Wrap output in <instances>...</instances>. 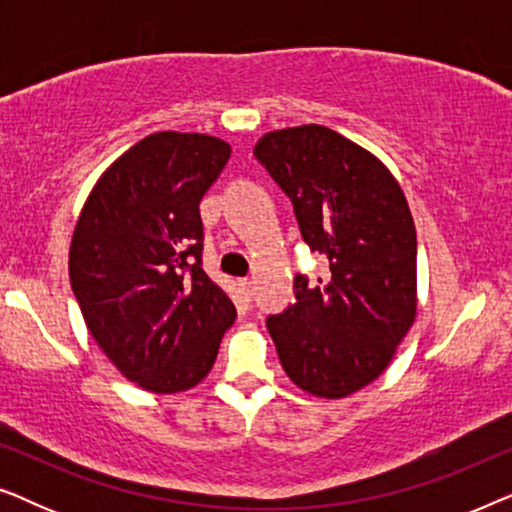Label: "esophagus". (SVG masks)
I'll return each instance as SVG.
<instances>
[{
	"mask_svg": "<svg viewBox=\"0 0 512 512\" xmlns=\"http://www.w3.org/2000/svg\"><path fill=\"white\" fill-rule=\"evenodd\" d=\"M240 289H242L244 298H247V300L254 298V282H251V279H242V282H240Z\"/></svg>",
	"mask_w": 512,
	"mask_h": 512,
	"instance_id": "34e87169",
	"label": "esophagus"
}]
</instances>
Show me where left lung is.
Returning <instances> with one entry per match:
<instances>
[{
  "mask_svg": "<svg viewBox=\"0 0 512 512\" xmlns=\"http://www.w3.org/2000/svg\"><path fill=\"white\" fill-rule=\"evenodd\" d=\"M254 156L289 195L328 275H296V300L270 314L286 375L321 398L377 380L417 312V233L405 195L373 153L324 125L268 132Z\"/></svg>",
  "mask_w": 512,
  "mask_h": 512,
  "instance_id": "obj_1",
  "label": "left lung"
}]
</instances>
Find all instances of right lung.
I'll list each match as a JSON object with an SVG mask.
<instances>
[{
	"label": "right lung",
	"instance_id": "1",
	"mask_svg": "<svg viewBox=\"0 0 512 512\" xmlns=\"http://www.w3.org/2000/svg\"><path fill=\"white\" fill-rule=\"evenodd\" d=\"M228 158L219 137L156 132L102 174L76 221L69 279L88 331L156 394L207 377L237 317L202 270L200 200Z\"/></svg>",
	"mask_w": 512,
	"mask_h": 512
}]
</instances>
